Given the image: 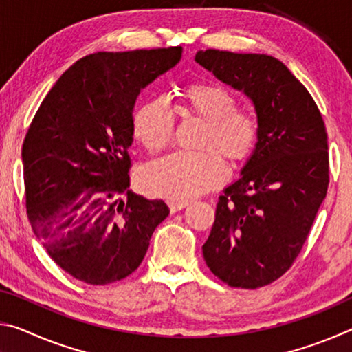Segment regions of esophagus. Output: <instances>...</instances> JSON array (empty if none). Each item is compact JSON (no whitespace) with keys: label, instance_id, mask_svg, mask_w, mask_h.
<instances>
[{"label":"esophagus","instance_id":"obj_1","mask_svg":"<svg viewBox=\"0 0 352 352\" xmlns=\"http://www.w3.org/2000/svg\"><path fill=\"white\" fill-rule=\"evenodd\" d=\"M188 205H189L188 201H169L170 212H178V211H182L183 208H186Z\"/></svg>","mask_w":352,"mask_h":352}]
</instances>
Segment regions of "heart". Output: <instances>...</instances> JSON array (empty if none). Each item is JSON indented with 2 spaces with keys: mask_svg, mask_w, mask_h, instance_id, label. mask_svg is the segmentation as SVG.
<instances>
[{
  "mask_svg": "<svg viewBox=\"0 0 352 352\" xmlns=\"http://www.w3.org/2000/svg\"><path fill=\"white\" fill-rule=\"evenodd\" d=\"M182 100L183 116L206 122L199 146L208 151L177 152L147 164L140 174V188L153 197L189 200L205 194L226 180V166L219 151L231 164H242L258 146V116L239 109L237 98L220 83H189L183 88ZM132 130L135 140L148 152L168 147L175 130V116L168 100L163 96L144 100L135 111Z\"/></svg>",
  "mask_w": 352,
  "mask_h": 352,
  "instance_id": "1",
  "label": "heart"
}]
</instances>
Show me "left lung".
I'll return each mask as SVG.
<instances>
[{
  "instance_id": "obj_1",
  "label": "left lung",
  "mask_w": 352,
  "mask_h": 352,
  "mask_svg": "<svg viewBox=\"0 0 352 352\" xmlns=\"http://www.w3.org/2000/svg\"><path fill=\"white\" fill-rule=\"evenodd\" d=\"M195 62L245 94L261 124L258 146L219 197L201 247L219 279L258 289L290 269L326 197V127L306 87L278 58L206 50Z\"/></svg>"
}]
</instances>
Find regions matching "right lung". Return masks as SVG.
Here are the masks:
<instances>
[{
    "mask_svg": "<svg viewBox=\"0 0 352 352\" xmlns=\"http://www.w3.org/2000/svg\"><path fill=\"white\" fill-rule=\"evenodd\" d=\"M182 46L96 52L58 77L23 142L28 219L52 261L93 285L138 269L163 200L132 192L129 147L142 88L174 68Z\"/></svg>",
    "mask_w": 352,
    "mask_h": 352,
    "instance_id": "add662e5",
    "label": "right lung"
}]
</instances>
